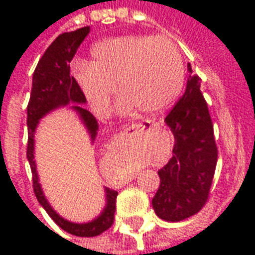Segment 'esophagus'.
I'll use <instances>...</instances> for the list:
<instances>
[{"instance_id":"1","label":"esophagus","mask_w":255,"mask_h":255,"mask_svg":"<svg viewBox=\"0 0 255 255\" xmlns=\"http://www.w3.org/2000/svg\"><path fill=\"white\" fill-rule=\"evenodd\" d=\"M144 128H147V126L146 124H140V123H138V124H132V126H129V127L126 128V131L127 132H131V131H143Z\"/></svg>"}]
</instances>
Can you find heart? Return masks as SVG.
Returning a JSON list of instances; mask_svg holds the SVG:
<instances>
[{"label":"heart","mask_w":255,"mask_h":255,"mask_svg":"<svg viewBox=\"0 0 255 255\" xmlns=\"http://www.w3.org/2000/svg\"><path fill=\"white\" fill-rule=\"evenodd\" d=\"M73 76L91 109L104 116L115 93L116 109L128 115L138 108L146 115L165 111L184 83V63L177 46L165 36L123 35L98 42L87 65L73 67Z\"/></svg>","instance_id":"heart-1"}]
</instances>
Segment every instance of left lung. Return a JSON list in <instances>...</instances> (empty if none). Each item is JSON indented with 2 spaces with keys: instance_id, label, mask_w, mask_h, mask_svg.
<instances>
[{
  "instance_id": "1",
  "label": "left lung",
  "mask_w": 255,
  "mask_h": 255,
  "mask_svg": "<svg viewBox=\"0 0 255 255\" xmlns=\"http://www.w3.org/2000/svg\"><path fill=\"white\" fill-rule=\"evenodd\" d=\"M187 87L165 117L175 144L171 160L158 171L160 187L151 201L155 214L166 221H180L198 213L209 197L217 146L208 104L201 93V79L188 64Z\"/></svg>"
}]
</instances>
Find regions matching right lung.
I'll return each mask as SVG.
<instances>
[{
  "label": "right lung",
  "instance_id": "1",
  "mask_svg": "<svg viewBox=\"0 0 255 255\" xmlns=\"http://www.w3.org/2000/svg\"><path fill=\"white\" fill-rule=\"evenodd\" d=\"M89 32V25L76 31L64 32L58 35L52 45L47 47L32 75V89H31L30 102L27 106V127H28L27 160L30 162L31 172H32V186H34L36 199L60 228H63L71 235L82 236V238L101 235L104 231L111 228L116 212L117 191L105 187V208L94 220L89 223H72L61 217L52 208V205L47 202L41 187L35 160H34V151H35L34 138L41 119L56 109L71 105L69 108L78 115L80 122L83 123V126L87 129L91 142L95 140L98 132V122L87 109L82 106L86 104V98L79 89L75 78L71 76V71H69V63L72 61L78 47Z\"/></svg>",
  "mask_w": 255,
  "mask_h": 255
}]
</instances>
